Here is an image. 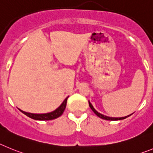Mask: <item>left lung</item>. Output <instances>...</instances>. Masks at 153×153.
Masks as SVG:
<instances>
[{
    "mask_svg": "<svg viewBox=\"0 0 153 153\" xmlns=\"http://www.w3.org/2000/svg\"><path fill=\"white\" fill-rule=\"evenodd\" d=\"M88 104H89V107H91V109L93 111V112L94 113V114H95L97 117H99L101 118V119L106 120H123V119H125V118L128 117H130V115H132V114H130V115H128V116L123 117H107V116H105V115H104V114H100L99 112H97V111H96L94 108L93 105L91 104V102L89 101V100H88Z\"/></svg>",
    "mask_w": 153,
    "mask_h": 153,
    "instance_id": "8db88e82",
    "label": "left lung"
}]
</instances>
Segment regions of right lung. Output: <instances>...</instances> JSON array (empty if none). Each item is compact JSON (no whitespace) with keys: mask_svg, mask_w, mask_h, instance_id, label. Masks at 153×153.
<instances>
[{"mask_svg":"<svg viewBox=\"0 0 153 153\" xmlns=\"http://www.w3.org/2000/svg\"><path fill=\"white\" fill-rule=\"evenodd\" d=\"M68 97L65 99L64 101L61 104V105L58 107V108H56L55 111H52V112L46 113V114H32V113H28L26 112V111H23L20 109L19 110L23 114L27 115V117L32 118L33 120H54L56 118H58L59 117H60L63 114L65 109V107H66V103Z\"/></svg>","mask_w":153,"mask_h":153,"instance_id":"right-lung-1","label":"right lung"}]
</instances>
